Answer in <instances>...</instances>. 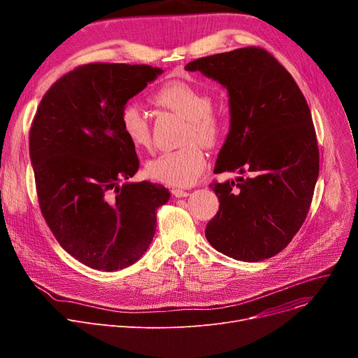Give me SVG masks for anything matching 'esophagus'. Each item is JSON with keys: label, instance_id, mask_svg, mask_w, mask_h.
Segmentation results:
<instances>
[{"label": "esophagus", "instance_id": "obj_1", "mask_svg": "<svg viewBox=\"0 0 358 358\" xmlns=\"http://www.w3.org/2000/svg\"><path fill=\"white\" fill-rule=\"evenodd\" d=\"M171 193H173V196H174V197H187V196L190 194L189 192H187V190H182V189H173V190H171Z\"/></svg>", "mask_w": 358, "mask_h": 358}]
</instances>
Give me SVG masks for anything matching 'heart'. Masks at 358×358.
I'll return each mask as SVG.
<instances>
[{
    "label": "heart",
    "instance_id": "b5f03b06",
    "mask_svg": "<svg viewBox=\"0 0 358 358\" xmlns=\"http://www.w3.org/2000/svg\"><path fill=\"white\" fill-rule=\"evenodd\" d=\"M155 101L187 119L182 136L185 145L150 159L146 164V173L164 184L189 187L199 180L208 165V158L198 142L208 148L217 146L228 131V117L212 108L213 100L208 92L180 80L162 85L155 94ZM119 120L124 136L135 148L152 146L148 115L139 103L123 104Z\"/></svg>",
    "mask_w": 358,
    "mask_h": 358
}]
</instances>
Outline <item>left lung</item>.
I'll return each mask as SVG.
<instances>
[{
  "label": "left lung",
  "mask_w": 358,
  "mask_h": 358,
  "mask_svg": "<svg viewBox=\"0 0 358 358\" xmlns=\"http://www.w3.org/2000/svg\"><path fill=\"white\" fill-rule=\"evenodd\" d=\"M185 69L200 71L229 92L231 130L215 173L248 174L210 184L220 206L206 238L235 259L274 257L303 224L319 176L306 99L289 71L257 46L204 56Z\"/></svg>",
  "instance_id": "left-lung-1"
}]
</instances>
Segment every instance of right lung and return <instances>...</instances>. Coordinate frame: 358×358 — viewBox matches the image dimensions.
I'll use <instances>...</instances> for the list:
<instances>
[{
  "label": "right lung",
  "instance_id": "right-lung-1",
  "mask_svg": "<svg viewBox=\"0 0 358 358\" xmlns=\"http://www.w3.org/2000/svg\"><path fill=\"white\" fill-rule=\"evenodd\" d=\"M162 72L149 65H80L43 96L29 134L41 212L61 247L103 271L136 262L152 242L161 184L129 182L139 169L119 115ZM128 181L126 182L125 180Z\"/></svg>",
  "mask_w": 358,
  "mask_h": 358
}]
</instances>
